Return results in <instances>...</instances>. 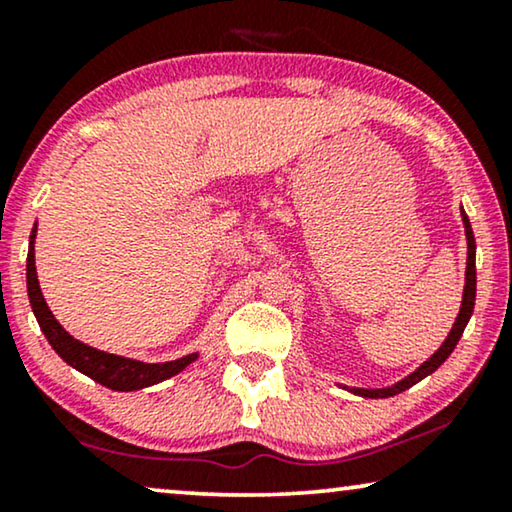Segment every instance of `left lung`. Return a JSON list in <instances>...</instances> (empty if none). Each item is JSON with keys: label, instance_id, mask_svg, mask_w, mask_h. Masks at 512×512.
<instances>
[{"label": "left lung", "instance_id": "8db88e82", "mask_svg": "<svg viewBox=\"0 0 512 512\" xmlns=\"http://www.w3.org/2000/svg\"><path fill=\"white\" fill-rule=\"evenodd\" d=\"M461 221H464V233H466V279H464V293H461V307H459L457 319H454V324L450 328V333H447V338L443 340V345H440L436 352H433L429 359H426L417 370H412L410 375H405L403 380L389 384V387L361 389V387H347V384H338V387L347 389L349 394L361 396V398H389V396H396V394H401V391H405V389L415 387L417 382H422L426 375L433 373V370H438L447 361V356L454 352V347H457L459 338H461V335H464L466 324H468V321H471V314H473V307H475V237H473L471 221H468L464 207H461Z\"/></svg>", "mask_w": 512, "mask_h": 512}]
</instances>
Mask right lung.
Returning <instances> with one entry per match:
<instances>
[{
    "label": "right lung",
    "instance_id": "1",
    "mask_svg": "<svg viewBox=\"0 0 512 512\" xmlns=\"http://www.w3.org/2000/svg\"><path fill=\"white\" fill-rule=\"evenodd\" d=\"M34 240H37V223H34L30 235V249H27V296H30V305L34 317L39 321L41 333L51 342V347L58 352V356L69 366L79 370V373L88 375L90 380L100 382L102 387L114 391H137L153 387V384L170 380V377L179 375L181 370L198 359V352L181 356L177 361L165 363H144L137 359H128V356L107 354L102 349H95L86 345V342L76 340L69 335L60 321L53 317L48 310L44 293H41L39 279H37V265H34Z\"/></svg>",
    "mask_w": 512,
    "mask_h": 512
}]
</instances>
